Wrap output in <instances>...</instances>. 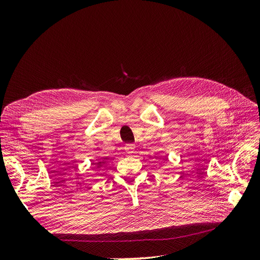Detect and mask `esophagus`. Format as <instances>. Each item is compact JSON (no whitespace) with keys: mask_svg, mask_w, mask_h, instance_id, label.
I'll list each match as a JSON object with an SVG mask.
<instances>
[{"mask_svg":"<svg viewBox=\"0 0 260 260\" xmlns=\"http://www.w3.org/2000/svg\"><path fill=\"white\" fill-rule=\"evenodd\" d=\"M124 149H125V152H127L128 154H133V153H135V151H136V145L132 144V143L125 144Z\"/></svg>","mask_w":260,"mask_h":260,"instance_id":"obj_1","label":"esophagus"}]
</instances>
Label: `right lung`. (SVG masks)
I'll use <instances>...</instances> for the list:
<instances>
[{
  "mask_svg": "<svg viewBox=\"0 0 260 260\" xmlns=\"http://www.w3.org/2000/svg\"><path fill=\"white\" fill-rule=\"evenodd\" d=\"M100 164H102V162H99V165H100Z\"/></svg>",
  "mask_w": 260,
  "mask_h": 260,
  "instance_id": "right-lung-1",
  "label": "right lung"
}]
</instances>
